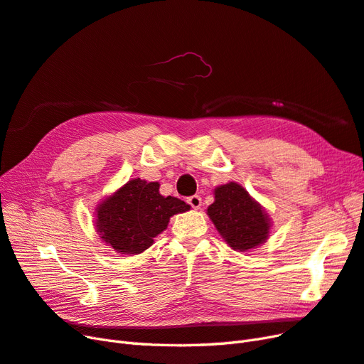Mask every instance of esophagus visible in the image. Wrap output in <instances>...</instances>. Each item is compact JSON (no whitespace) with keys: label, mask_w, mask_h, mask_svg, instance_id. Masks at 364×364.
I'll use <instances>...</instances> for the list:
<instances>
[{"label":"esophagus","mask_w":364,"mask_h":364,"mask_svg":"<svg viewBox=\"0 0 364 364\" xmlns=\"http://www.w3.org/2000/svg\"><path fill=\"white\" fill-rule=\"evenodd\" d=\"M188 203L191 205L193 209H200L202 197L200 196H191V197H188Z\"/></svg>","instance_id":"1"}]
</instances>
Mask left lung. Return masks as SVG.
I'll return each mask as SVG.
<instances>
[{"instance_id": "left-lung-1", "label": "left lung", "mask_w": 364, "mask_h": 364, "mask_svg": "<svg viewBox=\"0 0 364 364\" xmlns=\"http://www.w3.org/2000/svg\"><path fill=\"white\" fill-rule=\"evenodd\" d=\"M206 214L234 250L257 249L270 237L272 222L267 211L237 182L217 186L214 203L208 206Z\"/></svg>"}]
</instances>
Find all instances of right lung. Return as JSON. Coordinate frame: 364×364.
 Returning <instances> with one entry per match:
<instances>
[{"label": "right lung", "instance_id": "obj_1", "mask_svg": "<svg viewBox=\"0 0 364 364\" xmlns=\"http://www.w3.org/2000/svg\"><path fill=\"white\" fill-rule=\"evenodd\" d=\"M190 208L178 197L162 196L159 182L135 178L97 205L95 232L115 252L138 255L167 229L174 214Z\"/></svg>", "mask_w": 364, "mask_h": 364}]
</instances>
